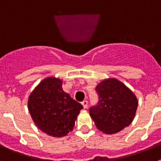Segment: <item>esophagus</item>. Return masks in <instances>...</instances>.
Listing matches in <instances>:
<instances>
[{"label": "esophagus", "mask_w": 161, "mask_h": 161, "mask_svg": "<svg viewBox=\"0 0 161 161\" xmlns=\"http://www.w3.org/2000/svg\"><path fill=\"white\" fill-rule=\"evenodd\" d=\"M81 104H82V106H83L84 109H86V108L88 107V102H87V101H86V100L83 101Z\"/></svg>", "instance_id": "obj_1"}]
</instances>
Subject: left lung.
<instances>
[{
    "label": "left lung",
    "instance_id": "8db88e82",
    "mask_svg": "<svg viewBox=\"0 0 161 161\" xmlns=\"http://www.w3.org/2000/svg\"><path fill=\"white\" fill-rule=\"evenodd\" d=\"M98 103L89 109V114L98 130L115 134L132 123L138 107L136 95L119 80L109 78L96 87Z\"/></svg>",
    "mask_w": 161,
    "mask_h": 161
}]
</instances>
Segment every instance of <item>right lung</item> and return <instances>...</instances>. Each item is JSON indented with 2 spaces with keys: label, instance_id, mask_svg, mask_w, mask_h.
<instances>
[{
  "label": "right lung",
  "instance_id": "obj_1",
  "mask_svg": "<svg viewBox=\"0 0 161 161\" xmlns=\"http://www.w3.org/2000/svg\"><path fill=\"white\" fill-rule=\"evenodd\" d=\"M62 84L59 78H45L28 99V109L34 123L53 137H63L72 131L83 108L63 90Z\"/></svg>",
  "mask_w": 161,
  "mask_h": 161
}]
</instances>
